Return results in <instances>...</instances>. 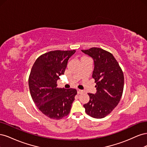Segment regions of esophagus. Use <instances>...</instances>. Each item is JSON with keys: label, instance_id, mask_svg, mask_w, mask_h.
Wrapping results in <instances>:
<instances>
[{"label": "esophagus", "instance_id": "obj_1", "mask_svg": "<svg viewBox=\"0 0 147 147\" xmlns=\"http://www.w3.org/2000/svg\"><path fill=\"white\" fill-rule=\"evenodd\" d=\"M83 92V91L82 90H77V93H78V94H82V93Z\"/></svg>", "mask_w": 147, "mask_h": 147}]
</instances>
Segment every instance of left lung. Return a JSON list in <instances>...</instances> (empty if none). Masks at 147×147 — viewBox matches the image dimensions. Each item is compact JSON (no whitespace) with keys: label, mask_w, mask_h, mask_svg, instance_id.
<instances>
[{"label":"left lung","mask_w":147,"mask_h":147,"mask_svg":"<svg viewBox=\"0 0 147 147\" xmlns=\"http://www.w3.org/2000/svg\"><path fill=\"white\" fill-rule=\"evenodd\" d=\"M82 51L94 59L92 77L97 90L95 94L88 93L90 101L83 107L90 117L104 118L112 112L121 98L124 79L123 70L113 55L107 51L96 47Z\"/></svg>","instance_id":"obj_1"}]
</instances>
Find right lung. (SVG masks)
I'll use <instances>...</instances> for the list:
<instances>
[{"label": "right lung", "mask_w": 147, "mask_h": 147, "mask_svg": "<svg viewBox=\"0 0 147 147\" xmlns=\"http://www.w3.org/2000/svg\"><path fill=\"white\" fill-rule=\"evenodd\" d=\"M75 50L51 51L40 56L29 77L32 99L38 109L53 119H60L70 113L77 91L59 88L57 81L64 74L69 59Z\"/></svg>", "instance_id": "add662e5"}]
</instances>
